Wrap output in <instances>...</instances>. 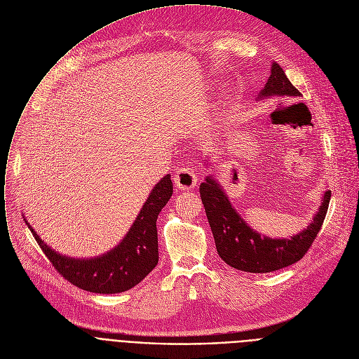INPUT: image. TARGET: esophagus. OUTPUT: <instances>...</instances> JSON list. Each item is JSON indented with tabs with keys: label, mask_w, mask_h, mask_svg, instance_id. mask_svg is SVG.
Listing matches in <instances>:
<instances>
[{
	"label": "esophagus",
	"mask_w": 359,
	"mask_h": 359,
	"mask_svg": "<svg viewBox=\"0 0 359 359\" xmlns=\"http://www.w3.org/2000/svg\"><path fill=\"white\" fill-rule=\"evenodd\" d=\"M174 182L180 189H192L196 185L198 178L191 168H180L175 172Z\"/></svg>",
	"instance_id": "1"
}]
</instances>
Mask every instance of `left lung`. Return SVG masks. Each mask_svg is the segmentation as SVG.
I'll use <instances>...</instances> for the list:
<instances>
[{"mask_svg": "<svg viewBox=\"0 0 359 359\" xmlns=\"http://www.w3.org/2000/svg\"><path fill=\"white\" fill-rule=\"evenodd\" d=\"M271 96L289 100L302 96L276 62L271 63L270 78L257 99ZM205 163L208 165L206 160ZM199 192L218 255L229 266L249 273H270L299 262L320 232L331 199V191H325L318 210L306 229L287 239H273L252 229L242 219L224 188L212 175L199 185Z\"/></svg>", "mask_w": 359, "mask_h": 359, "instance_id": "8db88e82", "label": "left lung"}]
</instances>
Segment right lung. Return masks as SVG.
Returning <instances> with one entry per match:
<instances>
[{
  "mask_svg": "<svg viewBox=\"0 0 359 359\" xmlns=\"http://www.w3.org/2000/svg\"><path fill=\"white\" fill-rule=\"evenodd\" d=\"M172 195L171 175L161 178L140 209L123 241L107 253L90 259H75L48 246L28 224L38 245L52 266L76 287L100 294H117L133 289L158 263L157 218Z\"/></svg>",
  "mask_w": 359,
  "mask_h": 359,
  "instance_id": "right-lung-1",
  "label": "right lung"
}]
</instances>
